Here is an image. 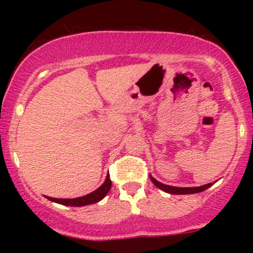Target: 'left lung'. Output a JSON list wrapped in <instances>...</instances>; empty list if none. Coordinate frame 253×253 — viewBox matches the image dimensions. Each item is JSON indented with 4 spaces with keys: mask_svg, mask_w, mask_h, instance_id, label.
<instances>
[{
    "mask_svg": "<svg viewBox=\"0 0 253 253\" xmlns=\"http://www.w3.org/2000/svg\"><path fill=\"white\" fill-rule=\"evenodd\" d=\"M151 181H152L153 184L156 185L157 188H159L161 190L165 191V193L169 194H173V195H187V194H196V193H201V191L208 189V188L213 185V183H208V184L201 185V187H172V185H167L163 184V183L158 182L156 178H153L152 176L150 175Z\"/></svg>",
    "mask_w": 253,
    "mask_h": 253,
    "instance_id": "obj_1",
    "label": "left lung"
}]
</instances>
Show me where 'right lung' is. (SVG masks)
Here are the masks:
<instances>
[{
  "mask_svg": "<svg viewBox=\"0 0 253 253\" xmlns=\"http://www.w3.org/2000/svg\"><path fill=\"white\" fill-rule=\"evenodd\" d=\"M112 187V181L109 178V173L107 175L106 179H104L103 184L101 187H98L96 190H94L92 193L88 194V195H84L81 197H76V199H56V197H50L46 196V199H48L52 202L59 203L63 206H71V207H83V206L92 205V203H96L103 199L104 196L108 194Z\"/></svg>",
  "mask_w": 253,
  "mask_h": 253,
  "instance_id": "add662e5",
  "label": "right lung"
}]
</instances>
